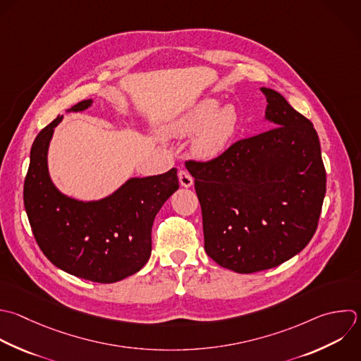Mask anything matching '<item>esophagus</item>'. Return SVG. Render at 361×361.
Instances as JSON below:
<instances>
[{"instance_id":"obj_1","label":"esophagus","mask_w":361,"mask_h":361,"mask_svg":"<svg viewBox=\"0 0 361 361\" xmlns=\"http://www.w3.org/2000/svg\"><path fill=\"white\" fill-rule=\"evenodd\" d=\"M178 178H179L180 186H183V188H192L193 186V178L186 171H179Z\"/></svg>"}]
</instances>
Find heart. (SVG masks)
I'll list each match as a JSON object with an SVG mask.
<instances>
[{
	"instance_id": "1",
	"label": "heart",
	"mask_w": 361,
	"mask_h": 361,
	"mask_svg": "<svg viewBox=\"0 0 361 361\" xmlns=\"http://www.w3.org/2000/svg\"><path fill=\"white\" fill-rule=\"evenodd\" d=\"M238 128V113L233 104H223L214 97H206L169 120L164 135L188 138L193 135L190 151L193 157L210 161L221 157L231 145Z\"/></svg>"
}]
</instances>
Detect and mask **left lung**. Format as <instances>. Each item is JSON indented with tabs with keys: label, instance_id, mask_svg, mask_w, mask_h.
I'll return each instance as SVG.
<instances>
[{
	"label": "left lung",
	"instance_id": "1",
	"mask_svg": "<svg viewBox=\"0 0 361 361\" xmlns=\"http://www.w3.org/2000/svg\"><path fill=\"white\" fill-rule=\"evenodd\" d=\"M264 120L271 130L233 144L209 162H186L202 207L204 250L238 274L274 268L313 237L326 172L312 123L275 90Z\"/></svg>",
	"mask_w": 361,
	"mask_h": 361
}]
</instances>
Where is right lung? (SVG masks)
<instances>
[{
  "label": "right lung",
  "mask_w": 361,
  "mask_h": 361,
  "mask_svg": "<svg viewBox=\"0 0 361 361\" xmlns=\"http://www.w3.org/2000/svg\"><path fill=\"white\" fill-rule=\"evenodd\" d=\"M83 100L66 113L92 107ZM55 118L35 138L24 183V204L35 240L47 258L62 271L100 283H113L138 272L149 259L151 230L162 204L178 190V171L130 178L97 200L62 193L48 168Z\"/></svg>",
  "instance_id": "obj_1"
}]
</instances>
